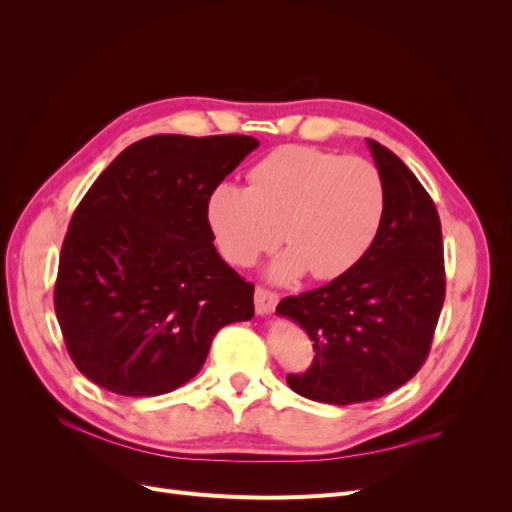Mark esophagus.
Returning <instances> with one entry per match:
<instances>
[{
    "mask_svg": "<svg viewBox=\"0 0 512 512\" xmlns=\"http://www.w3.org/2000/svg\"><path fill=\"white\" fill-rule=\"evenodd\" d=\"M277 301H280V297H277L275 292H271V290H267V288H262V286H258V288H256V292H254L256 314H260V316H267V314L275 312V305H277Z\"/></svg>",
    "mask_w": 512,
    "mask_h": 512,
    "instance_id": "1",
    "label": "esophagus"
}]
</instances>
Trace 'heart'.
Returning <instances> with one entry per match:
<instances>
[{
	"label": "heart",
	"instance_id": "obj_1",
	"mask_svg": "<svg viewBox=\"0 0 512 512\" xmlns=\"http://www.w3.org/2000/svg\"><path fill=\"white\" fill-rule=\"evenodd\" d=\"M250 185H215L207 224L220 254L237 267L282 241L271 277L335 280L359 265L382 228L386 188L376 164L303 145L275 149L252 170ZM283 235L280 236L279 232Z\"/></svg>",
	"mask_w": 512,
	"mask_h": 512
}]
</instances>
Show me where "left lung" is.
<instances>
[{
    "label": "left lung",
    "mask_w": 512,
    "mask_h": 512,
    "mask_svg": "<svg viewBox=\"0 0 512 512\" xmlns=\"http://www.w3.org/2000/svg\"><path fill=\"white\" fill-rule=\"evenodd\" d=\"M384 179L382 228L359 265L327 286L286 297L277 316L314 342V363L288 386L320 404L350 406L393 393L425 363L444 303L436 205L393 151L367 138Z\"/></svg>",
    "instance_id": "left-lung-1"
}]
</instances>
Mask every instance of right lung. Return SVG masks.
<instances>
[{"label": "right lung", "instance_id": "right-lung-1", "mask_svg": "<svg viewBox=\"0 0 512 512\" xmlns=\"http://www.w3.org/2000/svg\"><path fill=\"white\" fill-rule=\"evenodd\" d=\"M258 147L252 136H149L123 149L76 207L55 314L81 374L153 397L205 365L215 333L254 316V284L213 245L207 198Z\"/></svg>", "mask_w": 512, "mask_h": 512}]
</instances>
